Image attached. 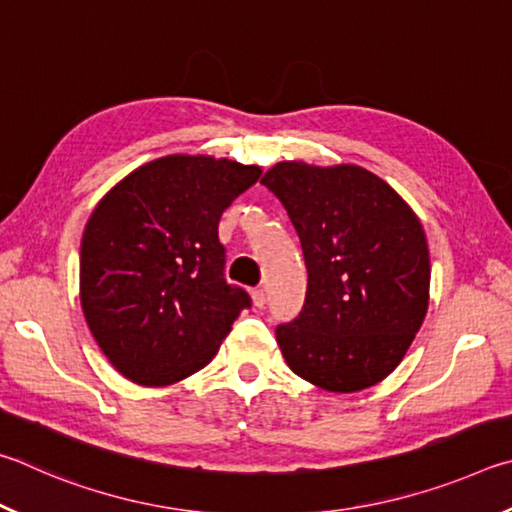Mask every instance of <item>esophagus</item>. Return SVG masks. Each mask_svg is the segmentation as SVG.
Wrapping results in <instances>:
<instances>
[{"mask_svg": "<svg viewBox=\"0 0 512 512\" xmlns=\"http://www.w3.org/2000/svg\"><path fill=\"white\" fill-rule=\"evenodd\" d=\"M251 303H254V308H263L265 306V292L261 288L251 290Z\"/></svg>", "mask_w": 512, "mask_h": 512, "instance_id": "esophagus-1", "label": "esophagus"}]
</instances>
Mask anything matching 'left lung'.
<instances>
[{
	"mask_svg": "<svg viewBox=\"0 0 512 512\" xmlns=\"http://www.w3.org/2000/svg\"><path fill=\"white\" fill-rule=\"evenodd\" d=\"M261 184L283 202L308 267L301 315L276 328L299 378L333 393L382 382L429 306L425 229L393 188L355 164L279 161Z\"/></svg>",
	"mask_w": 512,
	"mask_h": 512,
	"instance_id": "8db88e82",
	"label": "left lung"
}]
</instances>
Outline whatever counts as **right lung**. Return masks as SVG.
I'll return each mask as SVG.
<instances>
[{"instance_id":"add662e5","label":"right lung","mask_w":512,"mask_h":512,"mask_svg":"<svg viewBox=\"0 0 512 512\" xmlns=\"http://www.w3.org/2000/svg\"><path fill=\"white\" fill-rule=\"evenodd\" d=\"M261 177L211 155H166L94 206L80 242V306L123 378L168 387L209 364L249 294L224 281L222 211Z\"/></svg>"}]
</instances>
